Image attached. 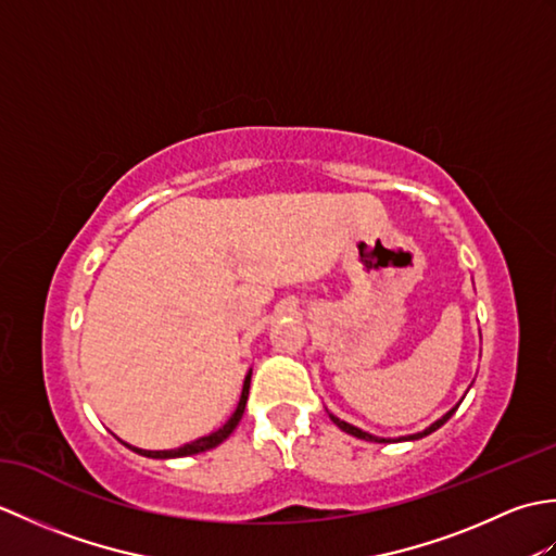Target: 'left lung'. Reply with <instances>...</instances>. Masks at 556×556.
<instances>
[{
    "label": "left lung",
    "instance_id": "left-lung-1",
    "mask_svg": "<svg viewBox=\"0 0 556 556\" xmlns=\"http://www.w3.org/2000/svg\"><path fill=\"white\" fill-rule=\"evenodd\" d=\"M464 401V399H460ZM460 401L458 404L454 406V408H448L444 416L440 418V420H434L432 425H428V428L425 430H420V432H416V434H404V437H377V434H372V432H365V430H361V428H356V425H351V422H346V420H341V418H337L334 413H329V420H332L339 430H344L346 434H353V437H358V440H365V442H377V444H389V442H413V440H420V437H428L430 432H434V430H440L442 425L454 416L456 413V408L460 406Z\"/></svg>",
    "mask_w": 556,
    "mask_h": 556
}]
</instances>
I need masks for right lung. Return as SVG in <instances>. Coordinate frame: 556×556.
Instances as JSON below:
<instances>
[{"label":"right lung","mask_w":556,"mask_h":556,"mask_svg":"<svg viewBox=\"0 0 556 556\" xmlns=\"http://www.w3.org/2000/svg\"><path fill=\"white\" fill-rule=\"evenodd\" d=\"M251 375H253V370H248L245 380H243V389H241L239 404H236V410L231 413V418H229L227 422H224L219 430L210 432V434H205V437H198V440L186 442V444L176 446V448H157V452H152V448L134 446V444H128V442H124V440H119V442H122L124 446L131 448V452L140 454V456H148V458H181V456H193V454H200V452H207V448L219 446V444H222L224 440H227V437L236 430V425H239V420H241V416H243L245 401H248V389H251Z\"/></svg>","instance_id":"add662e5"}]
</instances>
